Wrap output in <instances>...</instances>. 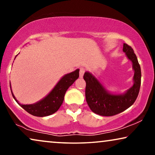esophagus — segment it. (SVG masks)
<instances>
[{
    "label": "esophagus",
    "mask_w": 155,
    "mask_h": 155,
    "mask_svg": "<svg viewBox=\"0 0 155 155\" xmlns=\"http://www.w3.org/2000/svg\"><path fill=\"white\" fill-rule=\"evenodd\" d=\"M84 72H85V69H84V68H81L80 69V78H82V77H83Z\"/></svg>",
    "instance_id": "34e87169"
}]
</instances>
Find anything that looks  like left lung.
I'll return each mask as SVG.
<instances>
[{
    "label": "left lung",
    "mask_w": 155,
    "mask_h": 155,
    "mask_svg": "<svg viewBox=\"0 0 155 155\" xmlns=\"http://www.w3.org/2000/svg\"><path fill=\"white\" fill-rule=\"evenodd\" d=\"M123 51L133 63L134 70L131 87L122 94H114L108 92L98 80L89 72L83 78L86 82L85 97L87 103L94 113L104 116H111L121 113L131 107L138 96L141 84V69L136 55L131 46L124 44Z\"/></svg>",
    "instance_id": "1"
}]
</instances>
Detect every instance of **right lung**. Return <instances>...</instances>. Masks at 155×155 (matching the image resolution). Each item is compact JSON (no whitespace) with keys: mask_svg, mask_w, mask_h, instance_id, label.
<instances>
[{"mask_svg":"<svg viewBox=\"0 0 155 155\" xmlns=\"http://www.w3.org/2000/svg\"><path fill=\"white\" fill-rule=\"evenodd\" d=\"M79 69H77L71 73L65 75L47 96L33 104H21L15 99L11 90L12 95L18 104L31 115L39 117L51 115L58 111L63 104L65 94L69 87L79 78Z\"/></svg>","mask_w":155,"mask_h":155,"instance_id":"obj_1","label":"right lung"}]
</instances>
